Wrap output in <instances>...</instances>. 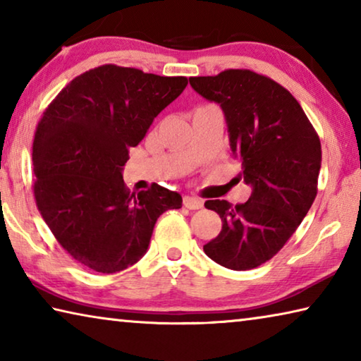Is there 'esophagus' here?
Segmentation results:
<instances>
[{"instance_id":"34e87169","label":"esophagus","mask_w":361,"mask_h":361,"mask_svg":"<svg viewBox=\"0 0 361 361\" xmlns=\"http://www.w3.org/2000/svg\"><path fill=\"white\" fill-rule=\"evenodd\" d=\"M183 207H186V209H189V210H199L204 207V202L197 197L185 195V197H183Z\"/></svg>"}]
</instances>
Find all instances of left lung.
I'll return each instance as SVG.
<instances>
[{"instance_id":"left-lung-1","label":"left lung","mask_w":361,"mask_h":361,"mask_svg":"<svg viewBox=\"0 0 361 361\" xmlns=\"http://www.w3.org/2000/svg\"><path fill=\"white\" fill-rule=\"evenodd\" d=\"M189 84L223 108L231 149L240 157L243 181L253 186L245 204L207 200L223 228L204 252L232 271L255 269L283 248L314 204L319 133L295 97L259 73L224 70L189 78Z\"/></svg>"}]
</instances>
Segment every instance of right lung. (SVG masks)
<instances>
[{
    "label": "right lung",
    "mask_w": 361,
    "mask_h": 361,
    "mask_svg": "<svg viewBox=\"0 0 361 361\" xmlns=\"http://www.w3.org/2000/svg\"><path fill=\"white\" fill-rule=\"evenodd\" d=\"M186 84L108 63L76 76L42 113L33 140L36 207L79 264L102 274L135 264L157 218L181 207L178 192L156 183L130 194L122 167Z\"/></svg>",
    "instance_id": "obj_1"
}]
</instances>
